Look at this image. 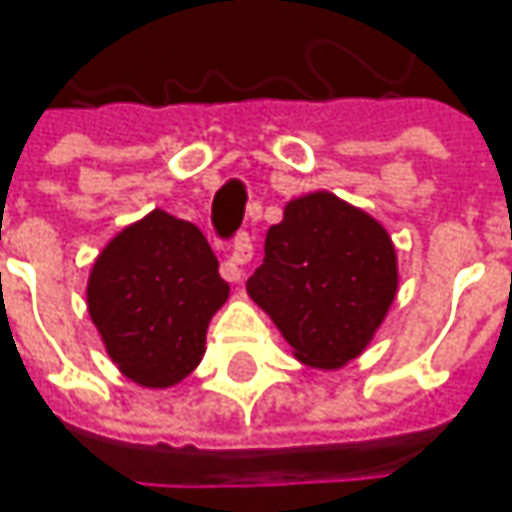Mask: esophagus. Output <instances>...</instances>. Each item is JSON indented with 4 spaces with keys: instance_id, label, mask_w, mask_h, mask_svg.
Listing matches in <instances>:
<instances>
[{
    "instance_id": "obj_1",
    "label": "esophagus",
    "mask_w": 512,
    "mask_h": 512,
    "mask_svg": "<svg viewBox=\"0 0 512 512\" xmlns=\"http://www.w3.org/2000/svg\"><path fill=\"white\" fill-rule=\"evenodd\" d=\"M255 257V246H252V237L246 232H240L234 237V246H232V255L229 260H223V266H220V272H223V278L226 280H243V266L249 263Z\"/></svg>"
}]
</instances>
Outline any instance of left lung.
<instances>
[{
    "label": "left lung",
    "mask_w": 512,
    "mask_h": 512,
    "mask_svg": "<svg viewBox=\"0 0 512 512\" xmlns=\"http://www.w3.org/2000/svg\"><path fill=\"white\" fill-rule=\"evenodd\" d=\"M263 252L246 289L300 361L338 369L361 355L398 289L384 226L318 191L286 206Z\"/></svg>",
    "instance_id": "1"
}]
</instances>
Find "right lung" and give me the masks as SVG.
Segmentation results:
<instances>
[{"mask_svg": "<svg viewBox=\"0 0 512 512\" xmlns=\"http://www.w3.org/2000/svg\"><path fill=\"white\" fill-rule=\"evenodd\" d=\"M226 298L209 240L160 209L117 234L88 280V312L111 361L157 389L200 364L209 321Z\"/></svg>", "mask_w": 512, "mask_h": 512, "instance_id": "right-lung-1", "label": "right lung"}]
</instances>
